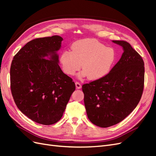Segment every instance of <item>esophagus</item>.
<instances>
[{"label": "esophagus", "mask_w": 156, "mask_h": 156, "mask_svg": "<svg viewBox=\"0 0 156 156\" xmlns=\"http://www.w3.org/2000/svg\"><path fill=\"white\" fill-rule=\"evenodd\" d=\"M75 87H76V88L77 89H80L81 88V84H80L79 82H76L75 83Z\"/></svg>", "instance_id": "esophagus-1"}]
</instances>
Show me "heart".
<instances>
[{
	"instance_id": "b5f03b06",
	"label": "heart",
	"mask_w": 156,
	"mask_h": 156,
	"mask_svg": "<svg viewBox=\"0 0 156 156\" xmlns=\"http://www.w3.org/2000/svg\"><path fill=\"white\" fill-rule=\"evenodd\" d=\"M116 58L114 49L94 39L78 40L71 46V51L64 50L60 56L61 68L68 75H74L83 69L80 77H88L95 81L105 77L111 72Z\"/></svg>"
}]
</instances>
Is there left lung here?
<instances>
[{"label":"left lung","instance_id":"8db88e82","mask_svg":"<svg viewBox=\"0 0 156 156\" xmlns=\"http://www.w3.org/2000/svg\"><path fill=\"white\" fill-rule=\"evenodd\" d=\"M122 47L120 59L105 77L82 87L87 116L101 127L114 126L134 110L142 96L144 64L128 42L112 40Z\"/></svg>","mask_w":156,"mask_h":156}]
</instances>
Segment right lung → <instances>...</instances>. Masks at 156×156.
I'll list each match as a JSON object with an SVG mask.
<instances>
[{"label":"right lung","mask_w":156,"mask_h":156,"mask_svg":"<svg viewBox=\"0 0 156 156\" xmlns=\"http://www.w3.org/2000/svg\"><path fill=\"white\" fill-rule=\"evenodd\" d=\"M59 36L30 41L14 56L10 68V87L17 107L38 124L51 125L62 118L75 90L72 78L63 73L57 51Z\"/></svg>","instance_id":"right-lung-1"}]
</instances>
